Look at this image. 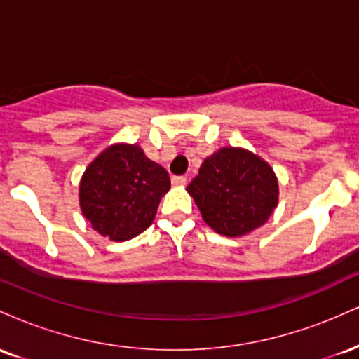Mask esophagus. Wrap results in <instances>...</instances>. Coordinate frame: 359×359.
I'll return each mask as SVG.
<instances>
[{
    "mask_svg": "<svg viewBox=\"0 0 359 359\" xmlns=\"http://www.w3.org/2000/svg\"><path fill=\"white\" fill-rule=\"evenodd\" d=\"M187 184V179L184 175H175L172 177V185H185Z\"/></svg>",
    "mask_w": 359,
    "mask_h": 359,
    "instance_id": "obj_1",
    "label": "esophagus"
}]
</instances>
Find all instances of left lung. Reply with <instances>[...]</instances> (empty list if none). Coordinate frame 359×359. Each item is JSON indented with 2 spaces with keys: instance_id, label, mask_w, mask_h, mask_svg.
<instances>
[{
  "instance_id": "obj_1",
  "label": "left lung",
  "mask_w": 359,
  "mask_h": 359,
  "mask_svg": "<svg viewBox=\"0 0 359 359\" xmlns=\"http://www.w3.org/2000/svg\"><path fill=\"white\" fill-rule=\"evenodd\" d=\"M187 192L205 224L229 238L265 224L278 204L273 168L258 155L234 147H222L208 156Z\"/></svg>"
}]
</instances>
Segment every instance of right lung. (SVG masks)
<instances>
[{"mask_svg": "<svg viewBox=\"0 0 359 359\" xmlns=\"http://www.w3.org/2000/svg\"><path fill=\"white\" fill-rule=\"evenodd\" d=\"M170 177L138 145L116 143L86 168L79 204L93 229L113 241L138 236L155 219Z\"/></svg>", "mask_w": 359, "mask_h": 359, "instance_id": "right-lung-1", "label": "right lung"}]
</instances>
